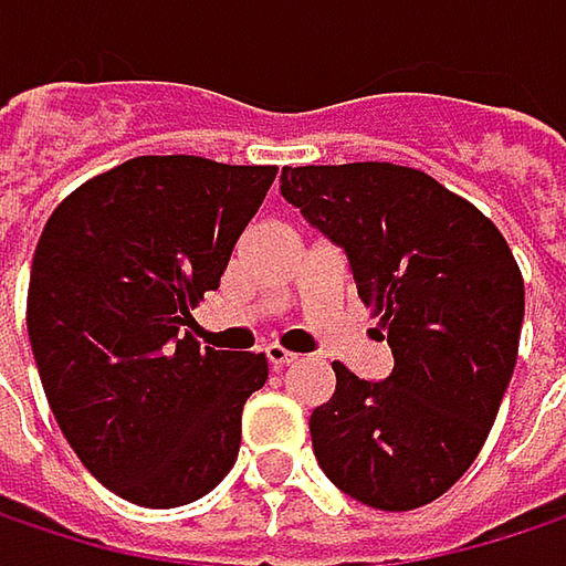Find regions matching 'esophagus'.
Returning <instances> with one entry per match:
<instances>
[{
  "instance_id": "34e87169",
  "label": "esophagus",
  "mask_w": 566,
  "mask_h": 566,
  "mask_svg": "<svg viewBox=\"0 0 566 566\" xmlns=\"http://www.w3.org/2000/svg\"><path fill=\"white\" fill-rule=\"evenodd\" d=\"M265 358H269V365H272V368H284V365L297 361V355L282 349V346H269V349H265Z\"/></svg>"
}]
</instances>
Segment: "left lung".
I'll return each mask as SVG.
<instances>
[{"label":"left lung","instance_id":"left-lung-1","mask_svg":"<svg viewBox=\"0 0 566 566\" xmlns=\"http://www.w3.org/2000/svg\"><path fill=\"white\" fill-rule=\"evenodd\" d=\"M282 198L346 252L394 352L384 381L333 361L336 390L311 413L316 464L365 506H426L474 464L513 378V252L474 205L394 163L287 166Z\"/></svg>","mask_w":566,"mask_h":566}]
</instances>
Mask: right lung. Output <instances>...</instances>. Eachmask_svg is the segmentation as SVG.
<instances>
[{"instance_id": "1", "label": "right lung", "mask_w": 566, "mask_h": 566, "mask_svg": "<svg viewBox=\"0 0 566 566\" xmlns=\"http://www.w3.org/2000/svg\"><path fill=\"white\" fill-rule=\"evenodd\" d=\"M275 166L137 156L48 220L28 284V339L48 403L88 474L147 506H185L227 478L265 355L191 339Z\"/></svg>"}]
</instances>
